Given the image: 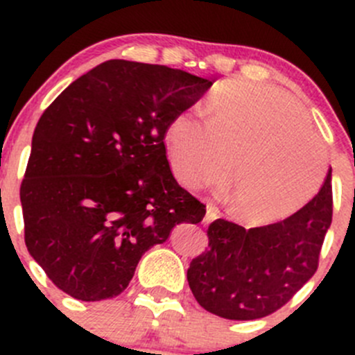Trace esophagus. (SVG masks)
<instances>
[{
  "mask_svg": "<svg viewBox=\"0 0 355 355\" xmlns=\"http://www.w3.org/2000/svg\"><path fill=\"white\" fill-rule=\"evenodd\" d=\"M218 218V209L214 206H207L206 207V216H204V223H211Z\"/></svg>",
  "mask_w": 355,
  "mask_h": 355,
  "instance_id": "esophagus-1",
  "label": "esophagus"
}]
</instances>
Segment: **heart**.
Returning <instances> with one entry per match:
<instances>
[{
	"instance_id": "obj_1",
	"label": "heart",
	"mask_w": 355,
	"mask_h": 355,
	"mask_svg": "<svg viewBox=\"0 0 355 355\" xmlns=\"http://www.w3.org/2000/svg\"><path fill=\"white\" fill-rule=\"evenodd\" d=\"M175 178L187 189L223 184L232 171V206L244 221L275 223L316 196L327 149L300 103L271 85L232 84L207 108L184 111L164 134Z\"/></svg>"
}]
</instances>
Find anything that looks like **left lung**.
<instances>
[{"label":"left lung","instance_id":"left-lung-1","mask_svg":"<svg viewBox=\"0 0 355 355\" xmlns=\"http://www.w3.org/2000/svg\"><path fill=\"white\" fill-rule=\"evenodd\" d=\"M331 211L330 168L320 192L287 220L249 230L213 221L209 249L187 270L196 300L209 313L237 321L280 309L316 273Z\"/></svg>","mask_w":355,"mask_h":355}]
</instances>
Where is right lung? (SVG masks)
<instances>
[{"label":"right lung","mask_w":355,"mask_h":355,"mask_svg":"<svg viewBox=\"0 0 355 355\" xmlns=\"http://www.w3.org/2000/svg\"><path fill=\"white\" fill-rule=\"evenodd\" d=\"M213 85L163 65L110 60L39 118L20 187L25 245L49 280L96 302L127 288L139 261L206 206L178 185L164 134Z\"/></svg>","instance_id":"obj_1"}]
</instances>
